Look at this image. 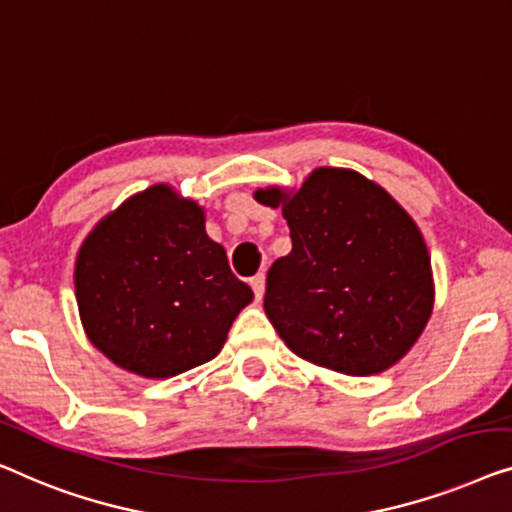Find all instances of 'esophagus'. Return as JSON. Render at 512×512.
<instances>
[{
	"label": "esophagus",
	"mask_w": 512,
	"mask_h": 512,
	"mask_svg": "<svg viewBox=\"0 0 512 512\" xmlns=\"http://www.w3.org/2000/svg\"><path fill=\"white\" fill-rule=\"evenodd\" d=\"M250 287H253V292H255V299L259 301L264 297V287H266V276L264 273H257L255 278H250Z\"/></svg>",
	"instance_id": "34e87169"
}]
</instances>
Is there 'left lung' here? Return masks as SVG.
I'll return each instance as SVG.
<instances>
[{"instance_id": "obj_1", "label": "left lung", "mask_w": 512, "mask_h": 512, "mask_svg": "<svg viewBox=\"0 0 512 512\" xmlns=\"http://www.w3.org/2000/svg\"><path fill=\"white\" fill-rule=\"evenodd\" d=\"M255 201L280 208L290 255L266 276L264 311L287 348L345 376L392 369L434 311V273L415 220L385 187L352 169L318 167L297 190Z\"/></svg>"}]
</instances>
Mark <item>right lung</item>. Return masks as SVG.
I'll return each instance as SVG.
<instances>
[{"mask_svg":"<svg viewBox=\"0 0 512 512\" xmlns=\"http://www.w3.org/2000/svg\"><path fill=\"white\" fill-rule=\"evenodd\" d=\"M90 343L115 366L171 378L211 362L253 290L229 271L197 201L157 183L104 215L74 266Z\"/></svg>","mask_w":512,"mask_h":512,"instance_id":"obj_1","label":"right lung"}]
</instances>
